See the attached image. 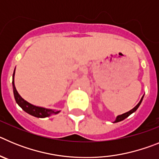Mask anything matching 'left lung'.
Wrapping results in <instances>:
<instances>
[{
    "label": "left lung",
    "mask_w": 159,
    "mask_h": 159,
    "mask_svg": "<svg viewBox=\"0 0 159 159\" xmlns=\"http://www.w3.org/2000/svg\"><path fill=\"white\" fill-rule=\"evenodd\" d=\"M143 96H144V95H143ZM143 96L142 97V99H141V100L139 101V103H138V104L136 105V106L134 107L133 109H131V110L129 111L126 112V113L122 114V115H120V116H118L117 117H116V119L115 120V122H114V123H118V122L122 121V120H123V119H125L126 118L128 117V116H130V115H131L132 113H134V112L137 110L138 108H139V107L140 106V104H141V102H142V101H143Z\"/></svg>",
    "instance_id": "obj_1"
}]
</instances>
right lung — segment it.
<instances>
[{"label":"right lung","mask_w":159,"mask_h":159,"mask_svg":"<svg viewBox=\"0 0 159 159\" xmlns=\"http://www.w3.org/2000/svg\"><path fill=\"white\" fill-rule=\"evenodd\" d=\"M14 75H15V70H14L13 75H12V88H13V94H14V98L16 100V103L19 105L20 107L25 111V112H27L28 114L31 115V116H34V117L37 118H46L50 116L52 114H58L60 111H56V110H52V109H48V108L41 107H37L35 105H32L27 102L26 100L22 98L19 93L17 92L14 84Z\"/></svg>","instance_id":"1"}]
</instances>
